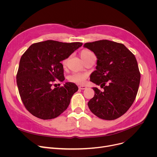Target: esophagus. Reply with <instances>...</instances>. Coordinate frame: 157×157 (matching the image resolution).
<instances>
[{"instance_id":"obj_1","label":"esophagus","mask_w":157,"mask_h":157,"mask_svg":"<svg viewBox=\"0 0 157 157\" xmlns=\"http://www.w3.org/2000/svg\"><path fill=\"white\" fill-rule=\"evenodd\" d=\"M79 88L81 90H85V89H86V86H84V85H80L79 86Z\"/></svg>"}]
</instances>
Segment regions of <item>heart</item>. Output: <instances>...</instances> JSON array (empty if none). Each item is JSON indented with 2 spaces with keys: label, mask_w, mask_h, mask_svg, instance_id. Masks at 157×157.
<instances>
[{
  "label": "heart",
  "mask_w": 157,
  "mask_h": 157,
  "mask_svg": "<svg viewBox=\"0 0 157 157\" xmlns=\"http://www.w3.org/2000/svg\"><path fill=\"white\" fill-rule=\"evenodd\" d=\"M93 54L91 52H90L87 49H84V50H82L80 53V56L82 59V60L86 59L87 57H88L90 55ZM66 63V60L63 61V64ZM87 78V76L85 74H81V73H74L72 75H71L69 77V80L73 83L82 84L84 83L85 81H86Z\"/></svg>",
  "instance_id": "1"
}]
</instances>
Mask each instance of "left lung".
Here are the masks:
<instances>
[{
  "instance_id": "1",
  "label": "left lung",
  "mask_w": 157,
  "mask_h": 157,
  "mask_svg": "<svg viewBox=\"0 0 157 157\" xmlns=\"http://www.w3.org/2000/svg\"><path fill=\"white\" fill-rule=\"evenodd\" d=\"M97 56L96 70L90 81L104 88L96 87L88 108L98 118L115 120L124 114L133 104L141 79L134 55L125 46L109 40L85 43Z\"/></svg>"
}]
</instances>
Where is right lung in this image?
<instances>
[{
    "label": "right lung",
    "instance_id": "add662e5",
    "mask_svg": "<svg viewBox=\"0 0 157 157\" xmlns=\"http://www.w3.org/2000/svg\"><path fill=\"white\" fill-rule=\"evenodd\" d=\"M82 44L48 40L32 44L21 56L16 83L21 101L32 115L50 120L68 108L77 85L67 82L61 87L52 86L55 80L64 81L61 62Z\"/></svg>",
    "mask_w": 157,
    "mask_h": 157
}]
</instances>
